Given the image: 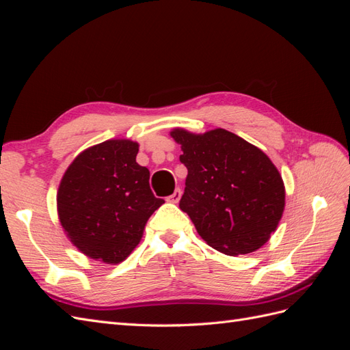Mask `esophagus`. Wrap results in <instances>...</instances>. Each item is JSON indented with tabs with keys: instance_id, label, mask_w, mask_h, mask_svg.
<instances>
[{
	"instance_id": "1",
	"label": "esophagus",
	"mask_w": 350,
	"mask_h": 350,
	"mask_svg": "<svg viewBox=\"0 0 350 350\" xmlns=\"http://www.w3.org/2000/svg\"><path fill=\"white\" fill-rule=\"evenodd\" d=\"M181 194H183V193H181V189L176 188L175 191H174L171 196L166 197V201H167V203H178L179 198H181Z\"/></svg>"
}]
</instances>
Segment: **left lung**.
<instances>
[{
  "instance_id": "8db88e82",
  "label": "left lung",
  "mask_w": 350,
  "mask_h": 350,
  "mask_svg": "<svg viewBox=\"0 0 350 350\" xmlns=\"http://www.w3.org/2000/svg\"><path fill=\"white\" fill-rule=\"evenodd\" d=\"M187 169L179 208L211 248L228 256L261 248L284 210V184L258 147L224 129L203 134L174 129Z\"/></svg>"
}]
</instances>
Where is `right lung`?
Segmentation results:
<instances>
[{
  "instance_id": "add662e5",
  "label": "right lung",
  "mask_w": 350,
  "mask_h": 350,
  "mask_svg": "<svg viewBox=\"0 0 350 350\" xmlns=\"http://www.w3.org/2000/svg\"><path fill=\"white\" fill-rule=\"evenodd\" d=\"M139 143L113 139L83 150L62 176L57 210L67 238L84 256L120 264L142 241L147 220L165 201L135 162Z\"/></svg>"
}]
</instances>
